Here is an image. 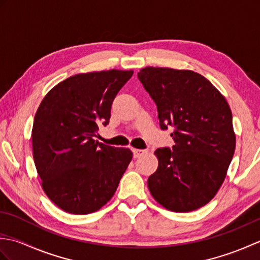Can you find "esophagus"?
I'll list each match as a JSON object with an SVG mask.
<instances>
[{
    "label": "esophagus",
    "instance_id": "34e87169",
    "mask_svg": "<svg viewBox=\"0 0 260 260\" xmlns=\"http://www.w3.org/2000/svg\"><path fill=\"white\" fill-rule=\"evenodd\" d=\"M145 153H146L145 150H137V148H133V156L135 158L141 157L143 154H145Z\"/></svg>",
    "mask_w": 260,
    "mask_h": 260
}]
</instances>
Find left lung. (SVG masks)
Masks as SVG:
<instances>
[{
    "instance_id": "8db88e82",
    "label": "left lung",
    "mask_w": 260,
    "mask_h": 260,
    "mask_svg": "<svg viewBox=\"0 0 260 260\" xmlns=\"http://www.w3.org/2000/svg\"><path fill=\"white\" fill-rule=\"evenodd\" d=\"M137 77L156 105L159 127L170 128L175 143L155 151L158 168L147 181L151 194L174 212L201 208L221 186L235 153L229 105L194 71L146 67Z\"/></svg>"
}]
</instances>
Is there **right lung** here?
<instances>
[{
	"label": "right lung",
	"instance_id": "obj_1",
	"mask_svg": "<svg viewBox=\"0 0 260 260\" xmlns=\"http://www.w3.org/2000/svg\"><path fill=\"white\" fill-rule=\"evenodd\" d=\"M132 76V70L116 69L75 75L53 87L37 110L32 128L36 168L46 194L66 212L88 214L105 206L132 161L128 148L95 140Z\"/></svg>",
	"mask_w": 260,
	"mask_h": 260
}]
</instances>
